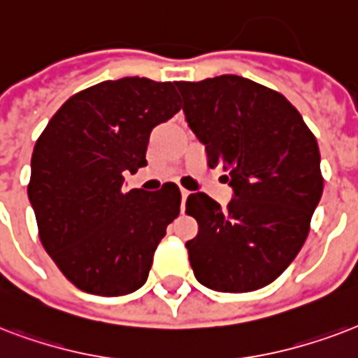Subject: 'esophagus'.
I'll return each instance as SVG.
<instances>
[{
    "mask_svg": "<svg viewBox=\"0 0 358 358\" xmlns=\"http://www.w3.org/2000/svg\"><path fill=\"white\" fill-rule=\"evenodd\" d=\"M188 194H190V192H188L187 188H181V199H182V205H181V209H182V210H185V201H187Z\"/></svg>",
    "mask_w": 358,
    "mask_h": 358,
    "instance_id": "34e87169",
    "label": "esophagus"
}]
</instances>
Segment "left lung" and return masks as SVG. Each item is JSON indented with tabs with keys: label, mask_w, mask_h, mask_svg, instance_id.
I'll list each match as a JSON object with an SVG mask.
<instances>
[{
	"label": "left lung",
	"mask_w": 358,
	"mask_h": 358,
	"mask_svg": "<svg viewBox=\"0 0 358 358\" xmlns=\"http://www.w3.org/2000/svg\"><path fill=\"white\" fill-rule=\"evenodd\" d=\"M176 85L207 162L222 166L234 188L226 209L203 192L188 196L187 215L198 220L187 243L194 274L215 292L265 287L303 248L323 194L315 136L284 95L243 76Z\"/></svg>",
	"instance_id": "1"
}]
</instances>
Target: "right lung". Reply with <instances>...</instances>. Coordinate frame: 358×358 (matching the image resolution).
Instances as JSON below:
<instances>
[{"label":"right lung","mask_w":358,"mask_h":358,"mask_svg":"<svg viewBox=\"0 0 358 358\" xmlns=\"http://www.w3.org/2000/svg\"><path fill=\"white\" fill-rule=\"evenodd\" d=\"M181 110L171 82L108 80L73 95L31 157L27 196L44 250L78 289L119 297L145 284L157 246L181 210V192H123L148 166L149 134Z\"/></svg>","instance_id":"1"}]
</instances>
